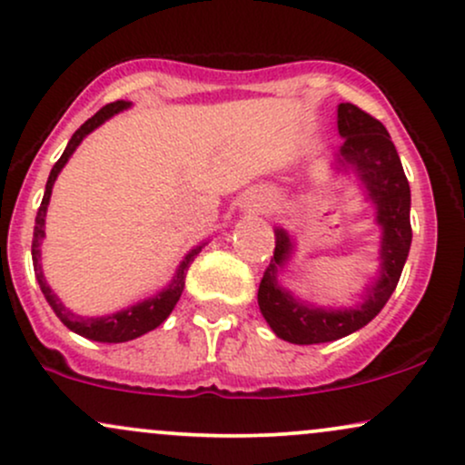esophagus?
Segmentation results:
<instances>
[{
	"mask_svg": "<svg viewBox=\"0 0 465 465\" xmlns=\"http://www.w3.org/2000/svg\"><path fill=\"white\" fill-rule=\"evenodd\" d=\"M253 207H260V205H253Z\"/></svg>",
	"mask_w": 465,
	"mask_h": 465,
	"instance_id": "obj_1",
	"label": "esophagus"
}]
</instances>
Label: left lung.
<instances>
[{
  "label": "left lung",
  "mask_w": 465,
  "mask_h": 465,
  "mask_svg": "<svg viewBox=\"0 0 465 465\" xmlns=\"http://www.w3.org/2000/svg\"><path fill=\"white\" fill-rule=\"evenodd\" d=\"M339 135L343 137L336 165L359 177L367 201L376 207L381 233L378 280L365 288L359 306L325 308L300 302L280 284V271L291 260L295 242L282 227L275 229V251L258 288V306L271 330L295 345L330 343L367 325L385 308L396 291L411 249V188L398 151L382 122L351 103L336 109Z\"/></svg>",
  "instance_id": "left-lung-1"
}]
</instances>
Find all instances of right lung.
Listing matches in <instances>:
<instances>
[{"instance_id":"1","label":"right lung","mask_w":465,"mask_h":465,"mask_svg":"<svg viewBox=\"0 0 465 465\" xmlns=\"http://www.w3.org/2000/svg\"><path fill=\"white\" fill-rule=\"evenodd\" d=\"M129 106H131V103H124V100H117V103L106 104L94 117H89V120L84 122V124L80 126L76 133H74L72 140H69L65 151H63V154H61V159L54 163L50 177H47L44 201H41L39 212H36L35 238H32V264H35V275H36V282H39V286H41V292H44L47 303L52 306V311L56 312V317L61 319V322L65 323L72 332L84 336V339L100 341V343H124V341L137 339V336L151 332V330L157 328V325H162L165 319H168V314L173 312V308L177 306L181 292H183L185 275H188L190 264L194 262V258L199 255V251L205 247V242H201V244H196L192 251H188V255L181 260L177 273H174L173 280H170L168 284L162 288V291L154 292L153 297H146V300L133 303V306H129V308H122V311H117L114 314H104V317H83V314L72 312L69 308H65V303L58 300L56 292L52 291L50 284L45 282L44 269H41L39 260H41V242H44V238H45V214H47V205H50V196H52V188H54V181L58 174H61V170L65 168V163L69 162V157H72L74 151L80 146V142H83L89 133L98 129L100 124H104L109 117L120 114V111L129 109Z\"/></svg>"}]
</instances>
